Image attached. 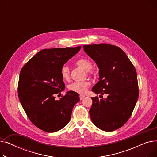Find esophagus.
Wrapping results in <instances>:
<instances>
[{"instance_id": "1", "label": "esophagus", "mask_w": 157, "mask_h": 157, "mask_svg": "<svg viewBox=\"0 0 157 157\" xmlns=\"http://www.w3.org/2000/svg\"><path fill=\"white\" fill-rule=\"evenodd\" d=\"M85 97V95H79V98H80V100H82L83 99V98Z\"/></svg>"}]
</instances>
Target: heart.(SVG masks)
Masks as SVG:
<instances>
[{
    "instance_id": "b5f03b06",
    "label": "heart",
    "mask_w": 157,
    "mask_h": 157,
    "mask_svg": "<svg viewBox=\"0 0 157 157\" xmlns=\"http://www.w3.org/2000/svg\"><path fill=\"white\" fill-rule=\"evenodd\" d=\"M76 64L86 71H89L90 74L94 73V71L92 70V63L90 60L87 59H80L76 62ZM60 74L63 79L68 80L70 78V69L69 66L67 65H63L61 68ZM90 85H91V83L88 81H76L69 85L68 89L70 91L74 92L85 94Z\"/></svg>"
}]
</instances>
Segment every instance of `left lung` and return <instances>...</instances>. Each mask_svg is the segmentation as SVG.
<instances>
[{"instance_id":"1","label":"left lung","mask_w":157,"mask_h":157,"mask_svg":"<svg viewBox=\"0 0 157 157\" xmlns=\"http://www.w3.org/2000/svg\"><path fill=\"white\" fill-rule=\"evenodd\" d=\"M85 52L97 64L99 81L92 91L106 98L92 97L90 109L94 124L106 132L121 127L131 117L139 97L136 70L122 49L101 43L84 45ZM99 96V97H100Z\"/></svg>"}]
</instances>
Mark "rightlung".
I'll return each instance as SVG.
<instances>
[{
	"instance_id": "right-lung-1",
	"label": "right lung",
	"mask_w": 157,
	"mask_h": 157,
	"mask_svg": "<svg viewBox=\"0 0 157 157\" xmlns=\"http://www.w3.org/2000/svg\"><path fill=\"white\" fill-rule=\"evenodd\" d=\"M81 46L44 49L21 69L18 93L23 108L30 121L46 132L63 128L70 121L79 94L69 91L59 101L55 95L65 88L60 70Z\"/></svg>"
}]
</instances>
